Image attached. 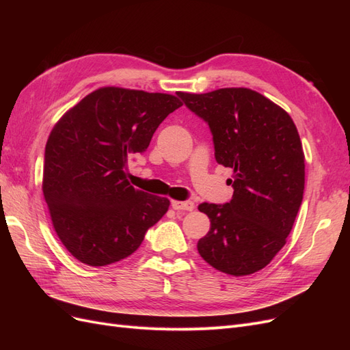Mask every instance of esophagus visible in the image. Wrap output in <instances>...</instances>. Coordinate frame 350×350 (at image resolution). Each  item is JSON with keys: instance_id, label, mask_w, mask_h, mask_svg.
Returning a JSON list of instances; mask_svg holds the SVG:
<instances>
[{"instance_id": "obj_1", "label": "esophagus", "mask_w": 350, "mask_h": 350, "mask_svg": "<svg viewBox=\"0 0 350 350\" xmlns=\"http://www.w3.org/2000/svg\"><path fill=\"white\" fill-rule=\"evenodd\" d=\"M172 208L191 211L196 208V204L193 203V201H172Z\"/></svg>"}]
</instances>
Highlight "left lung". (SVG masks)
<instances>
[{
  "instance_id": "1",
  "label": "left lung",
  "mask_w": 350,
  "mask_h": 350,
  "mask_svg": "<svg viewBox=\"0 0 350 350\" xmlns=\"http://www.w3.org/2000/svg\"><path fill=\"white\" fill-rule=\"evenodd\" d=\"M178 96L208 124L216 162L234 169L229 203L198 206L210 230L197 250L216 270L248 276L283 248L301 207L305 156L298 130L279 105L247 88Z\"/></svg>"
}]
</instances>
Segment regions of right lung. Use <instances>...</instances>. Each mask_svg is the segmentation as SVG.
<instances>
[{"instance_id":"add662e5","label":"right lung","mask_w":350,"mask_h":350,"mask_svg":"<svg viewBox=\"0 0 350 350\" xmlns=\"http://www.w3.org/2000/svg\"><path fill=\"white\" fill-rule=\"evenodd\" d=\"M179 107L174 94L100 88L52 129L42 191L72 257L93 267L124 260L166 213L169 200L135 189L125 165L149 147L157 126Z\"/></svg>"}]
</instances>
